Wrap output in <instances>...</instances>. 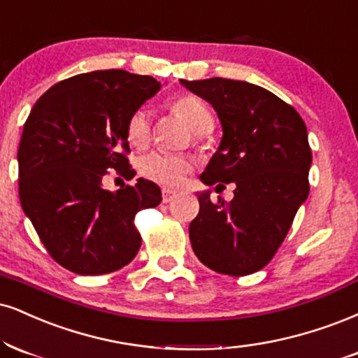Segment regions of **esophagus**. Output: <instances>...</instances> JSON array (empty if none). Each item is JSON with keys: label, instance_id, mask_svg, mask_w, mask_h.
Returning a JSON list of instances; mask_svg holds the SVG:
<instances>
[{"label": "esophagus", "instance_id": "1", "mask_svg": "<svg viewBox=\"0 0 358 358\" xmlns=\"http://www.w3.org/2000/svg\"><path fill=\"white\" fill-rule=\"evenodd\" d=\"M176 196L175 190H170V188H163L162 190V198H163V203H170L171 200Z\"/></svg>", "mask_w": 358, "mask_h": 358}]
</instances>
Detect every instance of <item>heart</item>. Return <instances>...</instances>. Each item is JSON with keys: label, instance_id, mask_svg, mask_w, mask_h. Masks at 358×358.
<instances>
[{"label": "heart", "instance_id": "heart-1", "mask_svg": "<svg viewBox=\"0 0 358 358\" xmlns=\"http://www.w3.org/2000/svg\"><path fill=\"white\" fill-rule=\"evenodd\" d=\"M171 110L175 111L185 123L190 127L193 133H206L212 130L213 116L208 105L201 98L193 94H183L171 103ZM150 118L145 110H136L127 123L128 141L135 146H145L150 141ZM192 162L182 155H171L165 152H152L140 160V171L152 182H157L165 187H176L190 173Z\"/></svg>", "mask_w": 358, "mask_h": 358}]
</instances>
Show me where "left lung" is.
Instances as JSON below:
<instances>
[{"instance_id": "1", "label": "left lung", "mask_w": 358, "mask_h": 358, "mask_svg": "<svg viewBox=\"0 0 358 358\" xmlns=\"http://www.w3.org/2000/svg\"><path fill=\"white\" fill-rule=\"evenodd\" d=\"M185 88L213 106L220 146L200 180L234 183V200L198 195L190 242L201 264L223 275L255 273L272 260L308 196L312 150L294 106L262 86L227 78L187 81Z\"/></svg>"}]
</instances>
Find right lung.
<instances>
[{
	"instance_id": "obj_1",
	"label": "right lung",
	"mask_w": 358,
	"mask_h": 358,
	"mask_svg": "<svg viewBox=\"0 0 358 358\" xmlns=\"http://www.w3.org/2000/svg\"><path fill=\"white\" fill-rule=\"evenodd\" d=\"M152 76L124 70L81 73L34 103L18 148L20 201L55 262L78 275L120 270L135 258L140 210L160 205L162 192L138 178L103 188L108 170L133 178L128 118L160 92Z\"/></svg>"
}]
</instances>
